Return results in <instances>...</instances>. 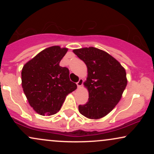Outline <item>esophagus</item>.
<instances>
[{
  "instance_id": "obj_1",
  "label": "esophagus",
  "mask_w": 154,
  "mask_h": 154,
  "mask_svg": "<svg viewBox=\"0 0 154 154\" xmlns=\"http://www.w3.org/2000/svg\"><path fill=\"white\" fill-rule=\"evenodd\" d=\"M83 84V79H79L78 82H77V88H80L81 87H82Z\"/></svg>"
}]
</instances>
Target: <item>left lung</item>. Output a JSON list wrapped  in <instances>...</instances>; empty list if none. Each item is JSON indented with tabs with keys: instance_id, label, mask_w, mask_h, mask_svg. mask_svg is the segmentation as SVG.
Returning a JSON list of instances; mask_svg holds the SVG:
<instances>
[{
	"instance_id": "left-lung-1",
	"label": "left lung",
	"mask_w": 154,
	"mask_h": 154,
	"mask_svg": "<svg viewBox=\"0 0 154 154\" xmlns=\"http://www.w3.org/2000/svg\"><path fill=\"white\" fill-rule=\"evenodd\" d=\"M73 52L88 67L85 86L89 92L88 101L79 105L85 117L97 119L107 115L121 99L127 86L126 72L120 63L105 51L90 47Z\"/></svg>"
}]
</instances>
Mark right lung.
I'll list each match as a JSON object with an SVG mask.
<instances>
[{
  "label": "right lung",
  "mask_w": 154,
  "mask_h": 154,
  "mask_svg": "<svg viewBox=\"0 0 154 154\" xmlns=\"http://www.w3.org/2000/svg\"><path fill=\"white\" fill-rule=\"evenodd\" d=\"M68 49L52 46L39 53L23 66L22 85L29 105L40 115L58 112L69 93L77 89L69 71L59 63Z\"/></svg>",
  "instance_id": "obj_1"
}]
</instances>
